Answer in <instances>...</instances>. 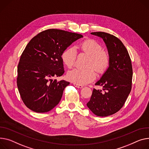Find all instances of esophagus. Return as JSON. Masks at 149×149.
Instances as JSON below:
<instances>
[{
	"mask_svg": "<svg viewBox=\"0 0 149 149\" xmlns=\"http://www.w3.org/2000/svg\"><path fill=\"white\" fill-rule=\"evenodd\" d=\"M74 86L77 88H81L83 87V86L82 85H80V84H77L76 83H74Z\"/></svg>",
	"mask_w": 149,
	"mask_h": 149,
	"instance_id": "34e87169",
	"label": "esophagus"
}]
</instances>
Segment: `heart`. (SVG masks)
Masks as SVG:
<instances>
[{
  "mask_svg": "<svg viewBox=\"0 0 149 149\" xmlns=\"http://www.w3.org/2000/svg\"><path fill=\"white\" fill-rule=\"evenodd\" d=\"M77 48L81 52L90 56L87 66H93L98 74H102L107 70L110 65V57L107 52L102 50V47L100 43L93 39H88L79 44ZM76 58L77 53L74 47L66 48L62 56L63 63L69 68L74 66ZM94 68H75L68 72L67 78L69 81L77 84L89 83L96 78Z\"/></svg>",
  "mask_w": 149,
  "mask_h": 149,
  "instance_id": "b5f03b06",
  "label": "heart"
}]
</instances>
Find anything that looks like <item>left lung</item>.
Here are the masks:
<instances>
[{"instance_id": "1", "label": "left lung", "mask_w": 149, "mask_h": 149, "mask_svg": "<svg viewBox=\"0 0 149 149\" xmlns=\"http://www.w3.org/2000/svg\"><path fill=\"white\" fill-rule=\"evenodd\" d=\"M91 34L103 39L110 57V62L107 70L95 84L103 86L104 92L93 88L87 106L95 115L106 117L119 111L131 92L132 63L127 49L119 39L102 32Z\"/></svg>"}]
</instances>
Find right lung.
Wrapping results in <instances>:
<instances>
[{"instance_id":"obj_1","label":"right lung","mask_w":149,"mask_h":149,"mask_svg":"<svg viewBox=\"0 0 149 149\" xmlns=\"http://www.w3.org/2000/svg\"><path fill=\"white\" fill-rule=\"evenodd\" d=\"M83 35L58 29L38 33L27 44L17 68V87L26 106L36 113L52 110L69 83L51 79L64 72L62 55Z\"/></svg>"}]
</instances>
